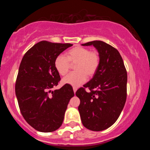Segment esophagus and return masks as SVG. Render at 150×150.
Wrapping results in <instances>:
<instances>
[{
	"label": "esophagus",
	"instance_id": "1",
	"mask_svg": "<svg viewBox=\"0 0 150 150\" xmlns=\"http://www.w3.org/2000/svg\"><path fill=\"white\" fill-rule=\"evenodd\" d=\"M73 88L74 93H75V92H76V91H77V87H73Z\"/></svg>",
	"mask_w": 150,
	"mask_h": 150
}]
</instances>
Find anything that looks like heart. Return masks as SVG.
Instances as JSON below:
<instances>
[{"mask_svg": "<svg viewBox=\"0 0 150 150\" xmlns=\"http://www.w3.org/2000/svg\"><path fill=\"white\" fill-rule=\"evenodd\" d=\"M70 64H75L74 68L76 71L65 77L63 82L77 87L87 80V75L92 77L96 73L100 64V56L96 51H90L82 46H75L66 53V57L60 54L55 58V68L63 76L68 73Z\"/></svg>", "mask_w": 150, "mask_h": 150, "instance_id": "heart-1", "label": "heart"}]
</instances>
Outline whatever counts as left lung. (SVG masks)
<instances>
[{
  "instance_id": "8db88e82",
  "label": "left lung",
  "mask_w": 150,
  "mask_h": 150,
  "mask_svg": "<svg viewBox=\"0 0 150 150\" xmlns=\"http://www.w3.org/2000/svg\"><path fill=\"white\" fill-rule=\"evenodd\" d=\"M82 46L93 45L100 56V64L92 80L77 90L82 123L93 131L111 126L119 117L127 97V72L120 53L101 41H93ZM85 88L90 91L87 92Z\"/></svg>"
}]
</instances>
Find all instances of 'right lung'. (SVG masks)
<instances>
[{
	"label": "right lung",
	"mask_w": 150,
	"mask_h": 150,
	"mask_svg": "<svg viewBox=\"0 0 150 150\" xmlns=\"http://www.w3.org/2000/svg\"><path fill=\"white\" fill-rule=\"evenodd\" d=\"M72 46L42 41L25 53L20 63L15 94L23 118L38 131L50 132L59 128L74 96L73 87L67 84L51 90L61 80L55 58Z\"/></svg>",
	"instance_id": "right-lung-1"
}]
</instances>
